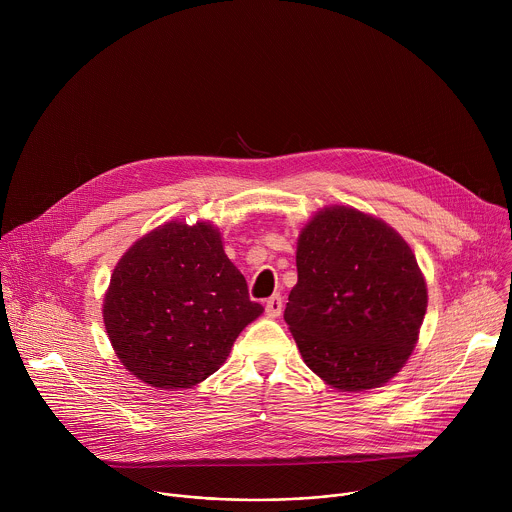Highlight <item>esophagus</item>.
I'll list each match as a JSON object with an SVG mask.
<instances>
[{
  "label": "esophagus",
  "mask_w": 512,
  "mask_h": 512,
  "mask_svg": "<svg viewBox=\"0 0 512 512\" xmlns=\"http://www.w3.org/2000/svg\"><path fill=\"white\" fill-rule=\"evenodd\" d=\"M281 310H283V298H281L279 294L271 296V298L265 302V312H267V316L275 318V316L281 314Z\"/></svg>",
  "instance_id": "34e87169"
}]
</instances>
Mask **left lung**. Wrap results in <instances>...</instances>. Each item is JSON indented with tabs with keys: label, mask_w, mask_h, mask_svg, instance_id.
Masks as SVG:
<instances>
[{
	"label": "left lung",
	"mask_w": 512,
	"mask_h": 512,
	"mask_svg": "<svg viewBox=\"0 0 512 512\" xmlns=\"http://www.w3.org/2000/svg\"><path fill=\"white\" fill-rule=\"evenodd\" d=\"M283 318L308 367L338 391L381 387L407 362L427 287L399 233L350 206L320 210L298 241Z\"/></svg>",
	"instance_id": "8db88e82"
}]
</instances>
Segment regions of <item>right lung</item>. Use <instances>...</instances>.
Segmentation results:
<instances>
[{"instance_id": "obj_1", "label": "right lung", "mask_w": 512, "mask_h": 512, "mask_svg": "<svg viewBox=\"0 0 512 512\" xmlns=\"http://www.w3.org/2000/svg\"><path fill=\"white\" fill-rule=\"evenodd\" d=\"M243 273L208 223H168L117 263L103 320L123 367L158 389H190L227 360L261 316Z\"/></svg>"}]
</instances>
